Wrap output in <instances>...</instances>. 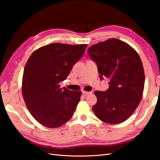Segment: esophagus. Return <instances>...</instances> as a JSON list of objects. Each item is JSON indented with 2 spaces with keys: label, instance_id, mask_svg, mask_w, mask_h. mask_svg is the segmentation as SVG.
I'll list each match as a JSON object with an SVG mask.
<instances>
[{
  "label": "esophagus",
  "instance_id": "esophagus-1",
  "mask_svg": "<svg viewBox=\"0 0 160 160\" xmlns=\"http://www.w3.org/2000/svg\"><path fill=\"white\" fill-rule=\"evenodd\" d=\"M82 93H83V94L85 95H89L91 93V92H88V91H82Z\"/></svg>",
  "mask_w": 160,
  "mask_h": 160
}]
</instances>
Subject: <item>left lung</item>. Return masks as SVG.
Returning a JSON list of instances; mask_svg holds the SVG:
<instances>
[{
	"instance_id": "1",
	"label": "left lung",
	"mask_w": 160,
	"mask_h": 160,
	"mask_svg": "<svg viewBox=\"0 0 160 160\" xmlns=\"http://www.w3.org/2000/svg\"><path fill=\"white\" fill-rule=\"evenodd\" d=\"M88 55L98 66L100 79L107 77L109 89L95 91V115L103 122L118 124L127 120L142 98L145 74L139 56L128 43L111 38L90 47Z\"/></svg>"
}]
</instances>
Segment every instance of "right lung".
<instances>
[{
  "label": "right lung",
  "mask_w": 160,
  "mask_h": 160,
  "mask_svg": "<svg viewBox=\"0 0 160 160\" xmlns=\"http://www.w3.org/2000/svg\"><path fill=\"white\" fill-rule=\"evenodd\" d=\"M87 47L52 43L34 51L28 59L23 72L22 97L30 113L41 125L59 128L72 118L82 93L61 88L59 83Z\"/></svg>",
  "instance_id": "add662e5"
}]
</instances>
